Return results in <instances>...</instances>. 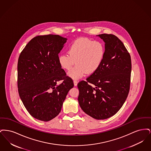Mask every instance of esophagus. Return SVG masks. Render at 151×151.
<instances>
[{
    "instance_id": "1",
    "label": "esophagus",
    "mask_w": 151,
    "mask_h": 151,
    "mask_svg": "<svg viewBox=\"0 0 151 151\" xmlns=\"http://www.w3.org/2000/svg\"><path fill=\"white\" fill-rule=\"evenodd\" d=\"M78 83V82L76 80H73V84H74L75 86H77Z\"/></svg>"
}]
</instances>
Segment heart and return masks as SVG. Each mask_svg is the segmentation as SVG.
Here are the masks:
<instances>
[{"instance_id": "b5f03b06", "label": "heart", "mask_w": 151, "mask_h": 151, "mask_svg": "<svg viewBox=\"0 0 151 151\" xmlns=\"http://www.w3.org/2000/svg\"><path fill=\"white\" fill-rule=\"evenodd\" d=\"M105 54L104 44L87 38H80L71 43L68 54L59 55L58 62L60 67L69 70L68 76L74 80L83 77L86 73L92 74L101 66Z\"/></svg>"}]
</instances>
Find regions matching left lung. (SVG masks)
I'll list each match as a JSON object with an SVG mask.
<instances>
[{
	"instance_id": "1",
	"label": "left lung",
	"mask_w": 151,
	"mask_h": 151,
	"mask_svg": "<svg viewBox=\"0 0 151 151\" xmlns=\"http://www.w3.org/2000/svg\"><path fill=\"white\" fill-rule=\"evenodd\" d=\"M97 36L105 42V57L100 68L86 81L78 83V101L86 114L100 120L115 114L126 100L130 86L131 60L117 37L108 34Z\"/></svg>"
}]
</instances>
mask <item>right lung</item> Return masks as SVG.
<instances>
[{"label":"right lung","mask_w":151,"mask_h":151,"mask_svg":"<svg viewBox=\"0 0 151 151\" xmlns=\"http://www.w3.org/2000/svg\"><path fill=\"white\" fill-rule=\"evenodd\" d=\"M67 39L59 35L38 36L22 51L18 60L20 97L29 114L47 122L57 116L74 85L58 62ZM63 80L58 85L57 81Z\"/></svg>","instance_id":"add662e5"}]
</instances>
